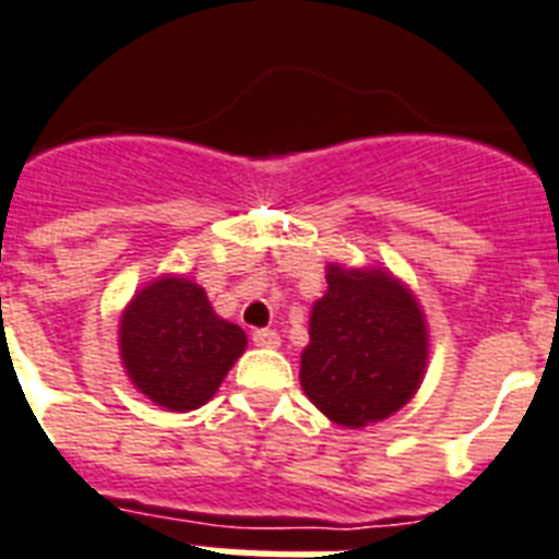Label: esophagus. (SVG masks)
<instances>
[{
	"mask_svg": "<svg viewBox=\"0 0 559 559\" xmlns=\"http://www.w3.org/2000/svg\"><path fill=\"white\" fill-rule=\"evenodd\" d=\"M252 344L261 346V349H278L281 337L278 332H272V330H255L252 332Z\"/></svg>",
	"mask_w": 559,
	"mask_h": 559,
	"instance_id": "esophagus-1",
	"label": "esophagus"
}]
</instances>
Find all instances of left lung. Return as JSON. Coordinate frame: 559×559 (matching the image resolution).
<instances>
[{
  "label": "left lung",
  "instance_id": "obj_1",
  "mask_svg": "<svg viewBox=\"0 0 559 559\" xmlns=\"http://www.w3.org/2000/svg\"><path fill=\"white\" fill-rule=\"evenodd\" d=\"M429 364V323L415 293L386 266L326 264V293L309 312L301 389L332 424L364 429L415 397Z\"/></svg>",
  "mask_w": 559,
  "mask_h": 559
}]
</instances>
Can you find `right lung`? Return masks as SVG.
Returning a JSON list of instances; mask_svg holds the SVG:
<instances>
[{
    "mask_svg": "<svg viewBox=\"0 0 559 559\" xmlns=\"http://www.w3.org/2000/svg\"><path fill=\"white\" fill-rule=\"evenodd\" d=\"M247 349V332L224 321L204 287L158 275L121 309V367L144 397L167 412H192L218 392Z\"/></svg>",
    "mask_w": 559,
    "mask_h": 559,
    "instance_id": "right-lung-1",
    "label": "right lung"
}]
</instances>
